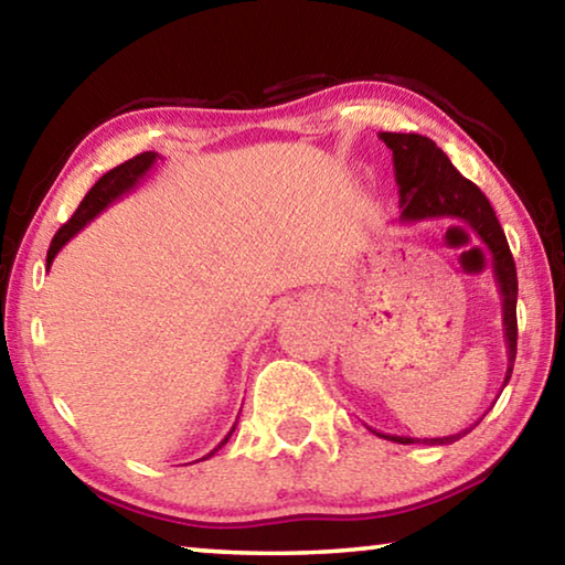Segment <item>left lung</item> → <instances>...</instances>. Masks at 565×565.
Masks as SVG:
<instances>
[{
    "label": "left lung",
    "mask_w": 565,
    "mask_h": 565,
    "mask_svg": "<svg viewBox=\"0 0 565 565\" xmlns=\"http://www.w3.org/2000/svg\"><path fill=\"white\" fill-rule=\"evenodd\" d=\"M379 139L391 149L394 154V174L398 184V224H418V222H434V218H451V222L466 224L471 232L481 238V244L489 248L491 266L495 284H499L501 294V317H503V339H505V376L501 391L509 384L513 374L515 361V339H519V327H515V299H519V279H515V264L511 256L509 242L495 218V212L489 199L473 181H468L461 171H458L451 159H448L436 141L420 134H394L381 131ZM489 414V411H486ZM483 414V416H486ZM481 416V418H483ZM478 418V420H481ZM476 420V424H478ZM473 424V426H476ZM471 426V428H473ZM471 428H463L454 436L444 438H411V436H396V434H381L376 428L369 426L381 438L396 444H431L444 446L454 444L458 438L466 436Z\"/></svg>",
    "instance_id": "left-lung-1"
}]
</instances>
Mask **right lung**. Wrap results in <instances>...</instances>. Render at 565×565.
Masks as SVG:
<instances>
[{"mask_svg":"<svg viewBox=\"0 0 565 565\" xmlns=\"http://www.w3.org/2000/svg\"><path fill=\"white\" fill-rule=\"evenodd\" d=\"M157 159H161L157 151H145V154H139V157H134V159H129V161H124V164H119V167H114L111 171H107V174H104L97 184H94L89 191H87V196L82 199V204H79V209H76L74 212V216L70 218V222H66L60 232L54 234V238H52V246H50V252H46V269H50L52 266V262H54V256L62 252V246L70 242V238L74 236V234H79L84 226H87L89 222H94V218H97L104 209H109L114 202H119L121 196H127L129 191H134L139 186V181L145 179L149 171H151V167L157 164ZM234 428H236V424L232 426V431H228L226 436H224V441L218 444L212 454H206L202 461H206V458H212L218 448H222L228 438H232V434H234Z\"/></svg>","mask_w":565,"mask_h":565,"instance_id":"1","label":"right lung"}]
</instances>
